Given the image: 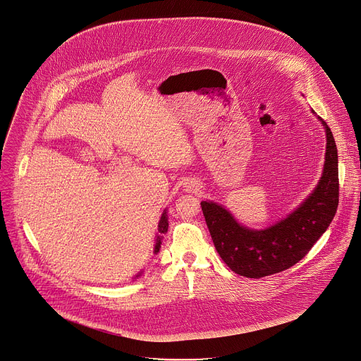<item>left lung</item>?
<instances>
[{"instance_id": "1", "label": "left lung", "mask_w": 361, "mask_h": 361, "mask_svg": "<svg viewBox=\"0 0 361 361\" xmlns=\"http://www.w3.org/2000/svg\"><path fill=\"white\" fill-rule=\"evenodd\" d=\"M322 123L326 130L322 177L314 192L286 219L255 231L238 224L222 205L201 202L216 252L236 274L262 279L284 271L304 259L329 228L339 205V169L334 135L326 122Z\"/></svg>"}]
</instances>
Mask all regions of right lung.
I'll list each match as a JSON object with an SVG mask.
<instances>
[{"mask_svg":"<svg viewBox=\"0 0 361 361\" xmlns=\"http://www.w3.org/2000/svg\"><path fill=\"white\" fill-rule=\"evenodd\" d=\"M169 229V221H167V215H166V211L163 212L161 218H160V222H159V235H157V239H156V246H154V253H157L160 250V245H161V239H163V233H166Z\"/></svg>","mask_w":361,"mask_h":361,"instance_id":"add662e5","label":"right lung"}]
</instances>
